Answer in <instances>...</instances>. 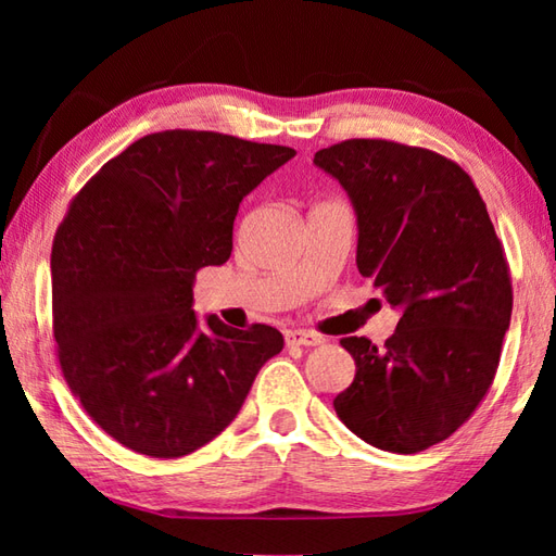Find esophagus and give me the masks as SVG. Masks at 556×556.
<instances>
[{
	"mask_svg": "<svg viewBox=\"0 0 556 556\" xmlns=\"http://www.w3.org/2000/svg\"><path fill=\"white\" fill-rule=\"evenodd\" d=\"M287 344L289 346H317V344H323V337H317L315 332H305V329H291V332H287Z\"/></svg>",
	"mask_w": 556,
	"mask_h": 556,
	"instance_id": "1",
	"label": "esophagus"
}]
</instances>
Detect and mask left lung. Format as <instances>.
Instances as JSON below:
<instances>
[{"instance_id":"obj_1","label":"left lung","mask_w":556,"mask_h":556,"mask_svg":"<svg viewBox=\"0 0 556 556\" xmlns=\"http://www.w3.org/2000/svg\"><path fill=\"white\" fill-rule=\"evenodd\" d=\"M358 215L356 265L401 308L375 346L344 337L356 377L334 399L346 428L394 454L446 440L490 392L511 323V275L473 179L440 152L351 138L315 152Z\"/></svg>"}]
</instances>
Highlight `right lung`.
<instances>
[{
	"label": "right lung",
	"instance_id": "add662e5",
	"mask_svg": "<svg viewBox=\"0 0 556 556\" xmlns=\"http://www.w3.org/2000/svg\"><path fill=\"white\" fill-rule=\"evenodd\" d=\"M296 150L174 128L112 157L52 243V329L71 392L116 442L179 458L227 428L285 349L269 325L191 311L195 271L227 263L241 200Z\"/></svg>",
	"mask_w": 556,
	"mask_h": 556
}]
</instances>
